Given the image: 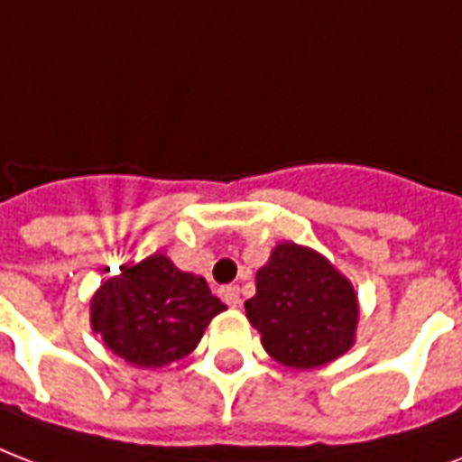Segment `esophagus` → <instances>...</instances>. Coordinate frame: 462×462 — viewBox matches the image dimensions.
I'll return each instance as SVG.
<instances>
[{"label": "esophagus", "instance_id": "1", "mask_svg": "<svg viewBox=\"0 0 462 462\" xmlns=\"http://www.w3.org/2000/svg\"><path fill=\"white\" fill-rule=\"evenodd\" d=\"M224 301H226L228 307H241V290H238L236 284L226 287V290H224Z\"/></svg>", "mask_w": 462, "mask_h": 462}]
</instances>
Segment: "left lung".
I'll list each match as a JSON object with an SVG mask.
<instances>
[{"instance_id":"obj_1","label":"left lung","mask_w":462,"mask_h":462,"mask_svg":"<svg viewBox=\"0 0 462 462\" xmlns=\"http://www.w3.org/2000/svg\"><path fill=\"white\" fill-rule=\"evenodd\" d=\"M245 317L270 358L292 370H314L353 348L358 292L321 253L282 241L255 273Z\"/></svg>"}]
</instances>
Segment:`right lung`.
<instances>
[{"label":"right lung","instance_id":"add662e5","mask_svg":"<svg viewBox=\"0 0 462 462\" xmlns=\"http://www.w3.org/2000/svg\"><path fill=\"white\" fill-rule=\"evenodd\" d=\"M226 304L202 275L152 253L106 277L89 300V326L106 348L136 367H165L189 356Z\"/></svg>","mask_w":462,"mask_h":462}]
</instances>
